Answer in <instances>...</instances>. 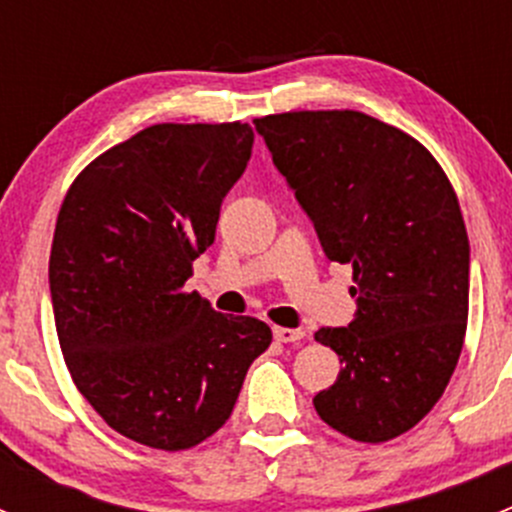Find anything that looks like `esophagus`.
<instances>
[{"label": "esophagus", "instance_id": "34e87169", "mask_svg": "<svg viewBox=\"0 0 512 512\" xmlns=\"http://www.w3.org/2000/svg\"><path fill=\"white\" fill-rule=\"evenodd\" d=\"M272 334H275L277 342H282V344L299 342V339L304 337L302 329H287V327H275V329H272Z\"/></svg>", "mask_w": 512, "mask_h": 512}]
</instances>
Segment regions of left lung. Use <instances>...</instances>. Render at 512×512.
I'll use <instances>...</instances> for the list:
<instances>
[{
  "label": "left lung",
  "instance_id": "1",
  "mask_svg": "<svg viewBox=\"0 0 512 512\" xmlns=\"http://www.w3.org/2000/svg\"><path fill=\"white\" fill-rule=\"evenodd\" d=\"M255 131L324 255L354 267V322L314 334L342 361L314 409L354 441H391L436 406L463 349L471 245L456 193L416 138L366 113H275Z\"/></svg>",
  "mask_w": 512,
  "mask_h": 512
}]
</instances>
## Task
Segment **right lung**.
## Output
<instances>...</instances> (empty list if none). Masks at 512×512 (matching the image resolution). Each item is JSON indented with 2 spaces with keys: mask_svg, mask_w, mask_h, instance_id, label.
Here are the masks:
<instances>
[{
  "mask_svg": "<svg viewBox=\"0 0 512 512\" xmlns=\"http://www.w3.org/2000/svg\"><path fill=\"white\" fill-rule=\"evenodd\" d=\"M252 143L240 121L143 128L86 165L59 210L49 289L61 352L96 414L143 446L213 436L272 342L260 319L183 292Z\"/></svg>",
  "mask_w": 512,
  "mask_h": 512,
  "instance_id": "right-lung-1",
  "label": "right lung"
}]
</instances>
